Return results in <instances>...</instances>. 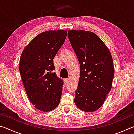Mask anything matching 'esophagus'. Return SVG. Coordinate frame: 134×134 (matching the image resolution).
Listing matches in <instances>:
<instances>
[{"instance_id":"esophagus-1","label":"esophagus","mask_w":134,"mask_h":134,"mask_svg":"<svg viewBox=\"0 0 134 134\" xmlns=\"http://www.w3.org/2000/svg\"><path fill=\"white\" fill-rule=\"evenodd\" d=\"M69 81V79H64V82L65 84H67L68 82Z\"/></svg>"}]
</instances>
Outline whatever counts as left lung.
I'll return each mask as SVG.
<instances>
[{
    "mask_svg": "<svg viewBox=\"0 0 134 134\" xmlns=\"http://www.w3.org/2000/svg\"><path fill=\"white\" fill-rule=\"evenodd\" d=\"M68 37L80 67L74 103L84 112H94L103 105L112 88L114 76L112 55L92 32L69 30Z\"/></svg>",
    "mask_w": 134,
    "mask_h": 134,
    "instance_id": "8db88e82",
    "label": "left lung"
}]
</instances>
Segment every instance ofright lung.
Returning a JSON list of instances; mask_svg holds the SVG:
<instances>
[{
  "mask_svg": "<svg viewBox=\"0 0 134 134\" xmlns=\"http://www.w3.org/2000/svg\"><path fill=\"white\" fill-rule=\"evenodd\" d=\"M67 31L43 32L22 51L19 71L27 96L37 109L49 112L57 107L63 81L57 76L53 60L64 43Z\"/></svg>",
  "mask_w": 134,
  "mask_h": 134,
  "instance_id": "obj_1",
  "label": "right lung"
}]
</instances>
